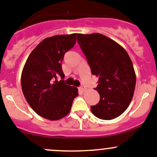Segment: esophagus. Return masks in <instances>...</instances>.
Wrapping results in <instances>:
<instances>
[{
	"mask_svg": "<svg viewBox=\"0 0 157 157\" xmlns=\"http://www.w3.org/2000/svg\"><path fill=\"white\" fill-rule=\"evenodd\" d=\"M80 90H81V91L84 92L85 90H86V87L85 86H83V85H81V86H80Z\"/></svg>",
	"mask_w": 157,
	"mask_h": 157,
	"instance_id": "34e87169",
	"label": "esophagus"
}]
</instances>
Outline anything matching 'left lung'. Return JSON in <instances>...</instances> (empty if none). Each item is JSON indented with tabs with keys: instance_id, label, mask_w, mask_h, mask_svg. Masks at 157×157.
<instances>
[{
	"instance_id": "left-lung-1",
	"label": "left lung",
	"mask_w": 157,
	"mask_h": 157,
	"mask_svg": "<svg viewBox=\"0 0 157 157\" xmlns=\"http://www.w3.org/2000/svg\"><path fill=\"white\" fill-rule=\"evenodd\" d=\"M77 42L84 53L91 72L99 78L95 90L100 100L91 106L97 118L111 120L121 115L134 96L136 74L125 49L99 33L77 34Z\"/></svg>"
}]
</instances>
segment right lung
Listing matches in <instances>:
<instances>
[{"mask_svg": "<svg viewBox=\"0 0 157 157\" xmlns=\"http://www.w3.org/2000/svg\"><path fill=\"white\" fill-rule=\"evenodd\" d=\"M77 33L58 35L42 40L30 53L21 75L23 93L39 115L51 120L61 119L71 111L78 96L75 86H67L61 67L64 55L76 43Z\"/></svg>", "mask_w": 157, "mask_h": 157, "instance_id": "1", "label": "right lung"}]
</instances>
